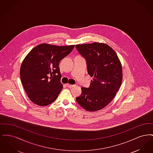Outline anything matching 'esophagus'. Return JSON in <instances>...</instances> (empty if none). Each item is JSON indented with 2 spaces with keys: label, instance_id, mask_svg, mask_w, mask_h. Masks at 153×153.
<instances>
[{
  "label": "esophagus",
  "instance_id": "1",
  "mask_svg": "<svg viewBox=\"0 0 153 153\" xmlns=\"http://www.w3.org/2000/svg\"><path fill=\"white\" fill-rule=\"evenodd\" d=\"M66 87L68 88H72L74 87V85H72V84H66Z\"/></svg>",
  "mask_w": 153,
  "mask_h": 153
}]
</instances>
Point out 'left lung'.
Masks as SVG:
<instances>
[{
  "mask_svg": "<svg viewBox=\"0 0 153 153\" xmlns=\"http://www.w3.org/2000/svg\"><path fill=\"white\" fill-rule=\"evenodd\" d=\"M76 48L86 59L88 73L93 77L89 87H81V95L76 101L88 111L100 110L112 100L121 86V62L115 51L107 44H80Z\"/></svg>",
  "mask_w": 153,
  "mask_h": 153,
  "instance_id": "8db88e82",
  "label": "left lung"
}]
</instances>
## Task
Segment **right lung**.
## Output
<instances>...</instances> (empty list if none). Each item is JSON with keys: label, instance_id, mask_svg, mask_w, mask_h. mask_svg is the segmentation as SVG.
<instances>
[{"label": "right lung", "instance_id": "add662e5", "mask_svg": "<svg viewBox=\"0 0 153 153\" xmlns=\"http://www.w3.org/2000/svg\"><path fill=\"white\" fill-rule=\"evenodd\" d=\"M74 48L48 44L34 48L22 62L20 76L30 100L40 106L54 102L63 88L59 64ZM51 76V77L49 76Z\"/></svg>", "mask_w": 153, "mask_h": 153}]
</instances>
